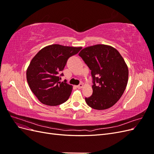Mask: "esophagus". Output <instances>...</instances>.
<instances>
[{
  "label": "esophagus",
  "instance_id": "obj_1",
  "mask_svg": "<svg viewBox=\"0 0 154 154\" xmlns=\"http://www.w3.org/2000/svg\"><path fill=\"white\" fill-rule=\"evenodd\" d=\"M83 85L82 84V83H80V84L76 86V87L78 88H83Z\"/></svg>",
  "mask_w": 154,
  "mask_h": 154
}]
</instances>
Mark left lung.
I'll return each instance as SVG.
<instances>
[{
  "instance_id": "left-lung-1",
  "label": "left lung",
  "mask_w": 154,
  "mask_h": 154,
  "mask_svg": "<svg viewBox=\"0 0 154 154\" xmlns=\"http://www.w3.org/2000/svg\"><path fill=\"white\" fill-rule=\"evenodd\" d=\"M79 56L91 71V96L85 97L87 104L96 110L112 106L120 99L127 87L128 69L117 49L97 44L83 49Z\"/></svg>"
}]
</instances>
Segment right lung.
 I'll use <instances>...</instances> for the list:
<instances>
[{
	"label": "right lung",
	"mask_w": 154,
	"mask_h": 154,
	"mask_svg": "<svg viewBox=\"0 0 154 154\" xmlns=\"http://www.w3.org/2000/svg\"><path fill=\"white\" fill-rule=\"evenodd\" d=\"M82 47L53 44L42 49L31 60L26 71L28 85L42 103L57 106L66 102L71 95L72 86L66 81L60 82L59 74L67 60L76 54ZM62 73L60 76H63Z\"/></svg>",
	"instance_id": "1"
}]
</instances>
